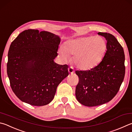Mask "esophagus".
Instances as JSON below:
<instances>
[{
    "mask_svg": "<svg viewBox=\"0 0 132 132\" xmlns=\"http://www.w3.org/2000/svg\"><path fill=\"white\" fill-rule=\"evenodd\" d=\"M68 71L70 74H73L74 73V70L72 67H70V68L68 69Z\"/></svg>",
    "mask_w": 132,
    "mask_h": 132,
    "instance_id": "1",
    "label": "esophagus"
}]
</instances>
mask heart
Segmentation results:
<instances>
[{
    "instance_id": "heart-1",
    "label": "heart",
    "mask_w": 132,
    "mask_h": 132,
    "mask_svg": "<svg viewBox=\"0 0 132 132\" xmlns=\"http://www.w3.org/2000/svg\"><path fill=\"white\" fill-rule=\"evenodd\" d=\"M107 48L106 40L100 36L80 37L67 42L59 50V55L64 61L70 59V55L75 56L76 66L87 70L95 68L102 61Z\"/></svg>"
}]
</instances>
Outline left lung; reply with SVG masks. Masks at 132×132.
Instances as JSON below:
<instances>
[{
    "label": "left lung",
    "instance_id": "8db88e82",
    "mask_svg": "<svg viewBox=\"0 0 132 132\" xmlns=\"http://www.w3.org/2000/svg\"><path fill=\"white\" fill-rule=\"evenodd\" d=\"M107 40V48L101 62L88 70H77L79 81L76 96L81 104L88 107L110 102L118 93L125 74V54L122 47L113 35L99 32Z\"/></svg>",
    "mask_w": 132,
    "mask_h": 132
}]
</instances>
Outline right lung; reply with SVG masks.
<instances>
[{
  "label": "right lung",
  "instance_id": "right-lung-1",
  "mask_svg": "<svg viewBox=\"0 0 132 132\" xmlns=\"http://www.w3.org/2000/svg\"><path fill=\"white\" fill-rule=\"evenodd\" d=\"M60 42L52 33L28 29L11 43L7 72L11 89L21 101L42 106L53 100L57 87L69 75L67 64L54 62Z\"/></svg>",
  "mask_w": 132,
  "mask_h": 132
}]
</instances>
